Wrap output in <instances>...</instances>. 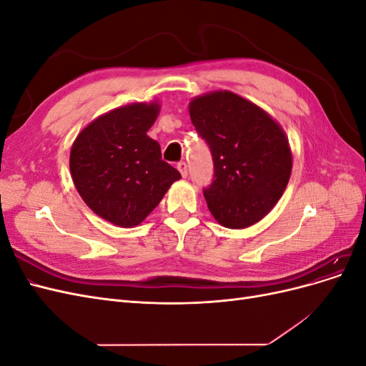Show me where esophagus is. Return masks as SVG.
Returning <instances> with one entry per match:
<instances>
[{
	"label": "esophagus",
	"instance_id": "esophagus-1",
	"mask_svg": "<svg viewBox=\"0 0 366 366\" xmlns=\"http://www.w3.org/2000/svg\"><path fill=\"white\" fill-rule=\"evenodd\" d=\"M177 168H179V171H180V174L183 177H187V164H186V162H180L179 164H177Z\"/></svg>",
	"mask_w": 366,
	"mask_h": 366
}]
</instances>
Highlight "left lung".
I'll list each match as a JSON object with an SVG mask.
<instances>
[{"label": "left lung", "mask_w": 366, "mask_h": 366, "mask_svg": "<svg viewBox=\"0 0 366 366\" xmlns=\"http://www.w3.org/2000/svg\"><path fill=\"white\" fill-rule=\"evenodd\" d=\"M189 114L214 160L212 183L203 187L210 214L229 229L254 224L278 203L290 179L284 131L264 109L230 92L195 97Z\"/></svg>", "instance_id": "1"}]
</instances>
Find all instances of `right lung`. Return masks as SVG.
Segmentation results:
<instances>
[{"instance_id":"1","label":"right lung","mask_w":366,"mask_h":366,"mask_svg":"<svg viewBox=\"0 0 366 366\" xmlns=\"http://www.w3.org/2000/svg\"><path fill=\"white\" fill-rule=\"evenodd\" d=\"M157 114V104L113 109L92 122L71 148L77 192L94 214L120 227L140 224L182 179L162 160L159 142L147 134Z\"/></svg>"}]
</instances>
